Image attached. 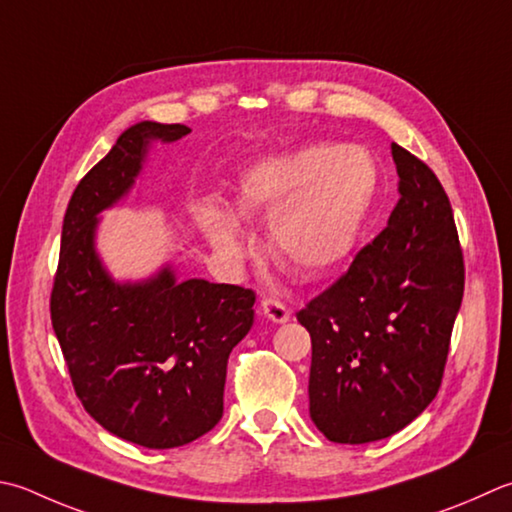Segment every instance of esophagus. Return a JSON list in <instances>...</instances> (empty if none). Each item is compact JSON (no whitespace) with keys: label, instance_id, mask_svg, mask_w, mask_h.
<instances>
[{"label":"esophagus","instance_id":"esophagus-1","mask_svg":"<svg viewBox=\"0 0 512 512\" xmlns=\"http://www.w3.org/2000/svg\"><path fill=\"white\" fill-rule=\"evenodd\" d=\"M262 315L273 324H286L290 319V310L277 299H262Z\"/></svg>","mask_w":512,"mask_h":512}]
</instances>
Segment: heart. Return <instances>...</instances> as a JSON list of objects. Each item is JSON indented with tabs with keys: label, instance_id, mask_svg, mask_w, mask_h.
Listing matches in <instances>:
<instances>
[{
	"label": "heart",
	"instance_id": "1",
	"mask_svg": "<svg viewBox=\"0 0 512 512\" xmlns=\"http://www.w3.org/2000/svg\"><path fill=\"white\" fill-rule=\"evenodd\" d=\"M377 184V164L364 148L310 144L248 166L230 206L246 222L268 219L270 257L313 282L353 255ZM234 216L215 202L199 210L210 246L233 264L244 255V230Z\"/></svg>",
	"mask_w": 512,
	"mask_h": 512
}]
</instances>
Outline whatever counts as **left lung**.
I'll return each mask as SVG.
<instances>
[{"instance_id": "1", "label": "left lung", "mask_w": 512, "mask_h": 512, "mask_svg": "<svg viewBox=\"0 0 512 512\" xmlns=\"http://www.w3.org/2000/svg\"><path fill=\"white\" fill-rule=\"evenodd\" d=\"M399 199L348 273L297 313L310 333V419L335 444L395 435L433 402L464 297V259L442 184L390 144Z\"/></svg>"}]
</instances>
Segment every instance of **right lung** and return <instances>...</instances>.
Returning <instances> with one entry per match:
<instances>
[{"label": "right lung", "instance_id": "add662e5", "mask_svg": "<svg viewBox=\"0 0 512 512\" xmlns=\"http://www.w3.org/2000/svg\"><path fill=\"white\" fill-rule=\"evenodd\" d=\"M184 124L137 122L70 197L50 319L86 413L130 444L166 450L208 433L224 413L228 355L248 335L255 293L208 279L179 282L166 262L144 279H115L97 250L104 210L135 188L153 144Z\"/></svg>", "mask_w": 512, "mask_h": 512}]
</instances>
